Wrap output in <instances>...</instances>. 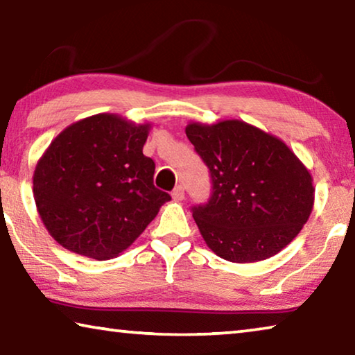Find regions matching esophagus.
Here are the masks:
<instances>
[{
    "label": "esophagus",
    "instance_id": "1",
    "mask_svg": "<svg viewBox=\"0 0 355 355\" xmlns=\"http://www.w3.org/2000/svg\"><path fill=\"white\" fill-rule=\"evenodd\" d=\"M172 199L177 200V202H182L184 199V188H183V186H177V188L172 191Z\"/></svg>",
    "mask_w": 355,
    "mask_h": 355
}]
</instances>
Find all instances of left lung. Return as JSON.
<instances>
[{"label": "left lung", "mask_w": 355, "mask_h": 355, "mask_svg": "<svg viewBox=\"0 0 355 355\" xmlns=\"http://www.w3.org/2000/svg\"><path fill=\"white\" fill-rule=\"evenodd\" d=\"M186 136L211 173L213 194L192 208L200 235L232 263L266 260L309 220L313 178L286 144L243 120L191 122Z\"/></svg>", "instance_id": "1"}]
</instances>
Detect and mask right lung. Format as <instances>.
Segmentation results:
<instances>
[{"label": "right lung", "instance_id": "1", "mask_svg": "<svg viewBox=\"0 0 355 355\" xmlns=\"http://www.w3.org/2000/svg\"><path fill=\"white\" fill-rule=\"evenodd\" d=\"M150 123L95 114L69 125L40 156L35 207L48 233L78 255L107 260L128 249L171 200L142 153Z\"/></svg>", "mask_w": 355, "mask_h": 355}]
</instances>
